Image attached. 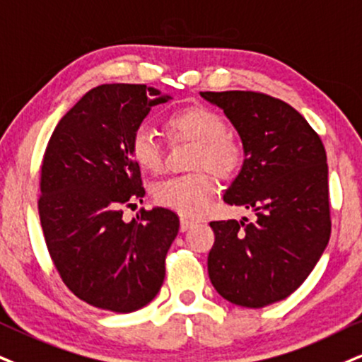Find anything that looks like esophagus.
I'll use <instances>...</instances> for the list:
<instances>
[{"instance_id":"obj_1","label":"esophagus","mask_w":362,"mask_h":362,"mask_svg":"<svg viewBox=\"0 0 362 362\" xmlns=\"http://www.w3.org/2000/svg\"><path fill=\"white\" fill-rule=\"evenodd\" d=\"M194 225H196V221L188 220V218H181L180 228H181V231H186V230H189L191 226H194Z\"/></svg>"}]
</instances>
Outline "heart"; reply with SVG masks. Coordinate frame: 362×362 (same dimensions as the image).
I'll return each mask as SVG.
<instances>
[{
    "label": "heart",
    "instance_id": "obj_1",
    "mask_svg": "<svg viewBox=\"0 0 362 362\" xmlns=\"http://www.w3.org/2000/svg\"><path fill=\"white\" fill-rule=\"evenodd\" d=\"M164 131L171 141L194 144L189 169L198 171L159 182L154 188L156 203L185 216L203 215L215 193V181L207 171L231 180L243 163L242 142L226 132V120L220 114L204 105L174 110L164 120ZM131 154L142 171L156 174L163 169V147L151 129L139 127L132 134Z\"/></svg>",
    "mask_w": 362,
    "mask_h": 362
}]
</instances>
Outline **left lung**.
Instances as JSON below:
<instances>
[{
  "label": "left lung",
  "instance_id": "1",
  "mask_svg": "<svg viewBox=\"0 0 362 362\" xmlns=\"http://www.w3.org/2000/svg\"><path fill=\"white\" fill-rule=\"evenodd\" d=\"M243 142L242 171L225 203L257 221H211L213 287L231 304L260 309L304 284L331 238L327 156L319 134L287 102L260 92H202Z\"/></svg>",
  "mask_w": 362,
  "mask_h": 362
}]
</instances>
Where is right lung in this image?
Masks as SVG:
<instances>
[{
	"instance_id": "obj_1",
	"label": "right lung",
	"mask_w": 362,
	"mask_h": 362,
	"mask_svg": "<svg viewBox=\"0 0 362 362\" xmlns=\"http://www.w3.org/2000/svg\"><path fill=\"white\" fill-rule=\"evenodd\" d=\"M171 99L139 83H104L57 124L43 154L40 223L53 265L80 300L127 314L158 296L180 218L166 208H124L144 198L132 134Z\"/></svg>"
}]
</instances>
